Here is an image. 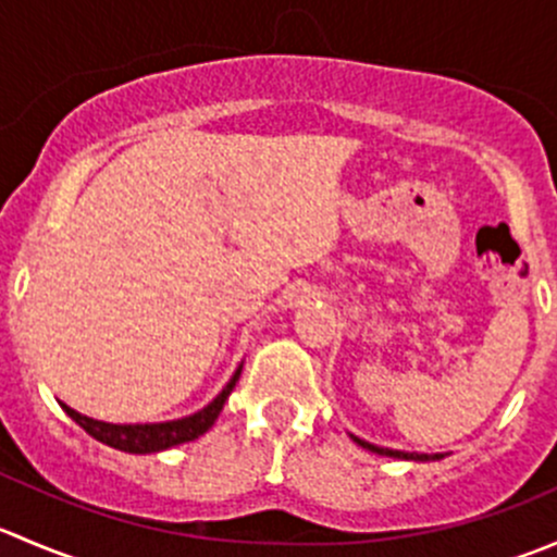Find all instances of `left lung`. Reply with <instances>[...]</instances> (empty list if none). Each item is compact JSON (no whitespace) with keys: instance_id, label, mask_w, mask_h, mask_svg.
Wrapping results in <instances>:
<instances>
[{"instance_id":"obj_1","label":"left lung","mask_w":557,"mask_h":557,"mask_svg":"<svg viewBox=\"0 0 557 557\" xmlns=\"http://www.w3.org/2000/svg\"><path fill=\"white\" fill-rule=\"evenodd\" d=\"M350 440L356 442L358 447H363V450L369 453H377V455H387V458H401V460H440L445 458L442 453H404V450H391V447H380V445H372V442L367 440H358V436L350 434Z\"/></svg>"}]
</instances>
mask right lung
Here are the masks:
<instances>
[{"instance_id":"right-lung-1","label":"right lung","mask_w":557,"mask_h":557,"mask_svg":"<svg viewBox=\"0 0 557 557\" xmlns=\"http://www.w3.org/2000/svg\"><path fill=\"white\" fill-rule=\"evenodd\" d=\"M239 374H243V363L234 369L232 380L223 385V391L218 393L207 407H201L199 412L194 414H185V418L164 420V423H104V420L86 418V414L66 407V404H61V409H64V412L70 414V418L75 420L86 434H91L94 440H99L102 445H110L115 447V450L134 453V455L161 453V450H170L174 445H185V442L199 440L201 434H207V431L212 429V423L218 420V414H221L226 398L232 396Z\"/></svg>"}]
</instances>
